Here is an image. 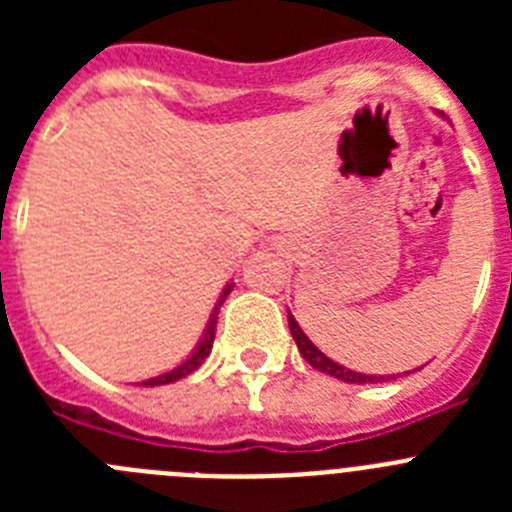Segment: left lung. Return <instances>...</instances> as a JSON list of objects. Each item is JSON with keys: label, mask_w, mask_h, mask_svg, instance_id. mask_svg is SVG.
Segmentation results:
<instances>
[{"label": "left lung", "mask_w": 512, "mask_h": 512, "mask_svg": "<svg viewBox=\"0 0 512 512\" xmlns=\"http://www.w3.org/2000/svg\"><path fill=\"white\" fill-rule=\"evenodd\" d=\"M287 318H289V330H292V338H295L297 348H300L302 359H307V364L315 366L318 372L330 374V377H336V379H341V382H348V384H379V382H390V379L400 377V374H392V377H382V374L351 372V369H346V366H341V364H336L333 359H328V356H325L323 351H320V348L315 346V343H312L310 338L305 336V333H302V328L297 325V320H295V315H292V312H289ZM405 374H410V372H405ZM405 374H402V377H405Z\"/></svg>", "instance_id": "left-lung-1"}]
</instances>
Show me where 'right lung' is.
<instances>
[{"mask_svg": "<svg viewBox=\"0 0 512 512\" xmlns=\"http://www.w3.org/2000/svg\"><path fill=\"white\" fill-rule=\"evenodd\" d=\"M230 289H233V284H228V287L223 289V295H220V300H217L215 310H212V315H210V323H207V328H205V336H202V341L197 343V348L192 351V356H189V359H184L179 366H174L171 372H164V374H158V377H151V379H146V382H140L143 387H161V384L179 382V379L189 377L194 369H200V366L205 364V359L210 356V351H212V341H215L217 312H220V305L225 302V297L230 295Z\"/></svg>", "mask_w": 512, "mask_h": 512, "instance_id": "obj_1", "label": "right lung"}]
</instances>
